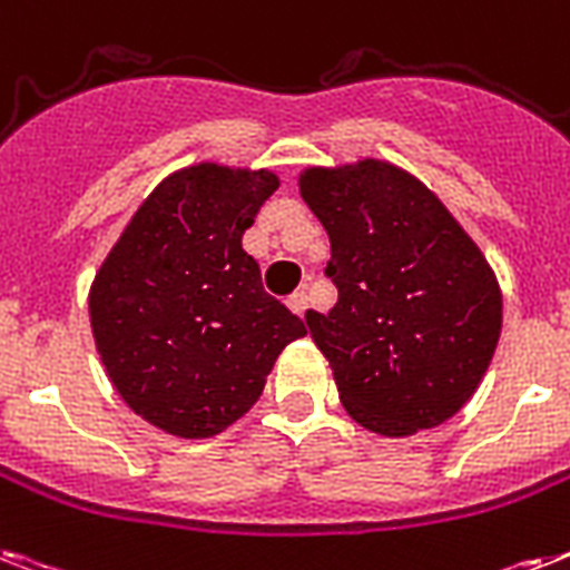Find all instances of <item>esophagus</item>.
Wrapping results in <instances>:
<instances>
[{
	"mask_svg": "<svg viewBox=\"0 0 570 570\" xmlns=\"http://www.w3.org/2000/svg\"><path fill=\"white\" fill-rule=\"evenodd\" d=\"M307 293H304V289H301V293H293L289 295V298H286V307L293 309L295 316H304V313H307Z\"/></svg>",
	"mask_w": 570,
	"mask_h": 570,
	"instance_id": "34e87169",
	"label": "esophagus"
}]
</instances>
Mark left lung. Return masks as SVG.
Listing matches in <instances>:
<instances>
[{
	"label": "left lung",
	"mask_w": 570,
	"mask_h": 570,
	"mask_svg": "<svg viewBox=\"0 0 570 570\" xmlns=\"http://www.w3.org/2000/svg\"><path fill=\"white\" fill-rule=\"evenodd\" d=\"M298 189L331 237L340 301L304 318L345 413L390 439L445 424L501 340L503 295L478 243L390 160L309 166Z\"/></svg>",
	"instance_id": "left-lung-1"
}]
</instances>
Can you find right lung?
I'll use <instances>...</instances> for the list:
<instances>
[{
	"label": "right lung",
	"instance_id": "right-lung-1",
	"mask_svg": "<svg viewBox=\"0 0 570 570\" xmlns=\"http://www.w3.org/2000/svg\"><path fill=\"white\" fill-rule=\"evenodd\" d=\"M269 169L193 164L137 207L90 286V327L125 404L169 436L210 439L261 397L307 327L266 295L243 234Z\"/></svg>",
	"mask_w": 570,
	"mask_h": 570
}]
</instances>
